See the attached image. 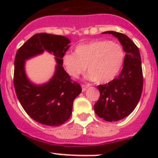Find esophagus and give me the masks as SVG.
Masks as SVG:
<instances>
[{"mask_svg":"<svg viewBox=\"0 0 158 158\" xmlns=\"http://www.w3.org/2000/svg\"><path fill=\"white\" fill-rule=\"evenodd\" d=\"M89 87V85H84V84H82V92H85V90H86V89Z\"/></svg>","mask_w":158,"mask_h":158,"instance_id":"34e87169","label":"esophagus"}]
</instances>
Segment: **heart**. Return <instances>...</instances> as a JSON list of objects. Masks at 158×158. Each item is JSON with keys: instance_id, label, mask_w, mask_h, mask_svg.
I'll return each instance as SVG.
<instances>
[{"instance_id": "obj_1", "label": "heart", "mask_w": 158, "mask_h": 158, "mask_svg": "<svg viewBox=\"0 0 158 158\" xmlns=\"http://www.w3.org/2000/svg\"><path fill=\"white\" fill-rule=\"evenodd\" d=\"M125 52L118 43L107 40H96L79 44L74 53L63 56V65L68 74L78 78L88 70V78L97 83H107L120 71Z\"/></svg>"}]
</instances>
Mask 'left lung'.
Here are the masks:
<instances>
[{
	"mask_svg": "<svg viewBox=\"0 0 158 158\" xmlns=\"http://www.w3.org/2000/svg\"><path fill=\"white\" fill-rule=\"evenodd\" d=\"M118 38L126 52L120 74L105 85H98L100 96L95 113L106 122H116L129 115L138 105L143 89V73L139 49L125 34L106 31Z\"/></svg>",
	"mask_w": 158,
	"mask_h": 158,
	"instance_id": "obj_1",
	"label": "left lung"
}]
</instances>
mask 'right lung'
I'll return each instance as SVG.
<instances>
[{
    "label": "right lung",
    "instance_id": "right-lung-1",
    "mask_svg": "<svg viewBox=\"0 0 158 158\" xmlns=\"http://www.w3.org/2000/svg\"><path fill=\"white\" fill-rule=\"evenodd\" d=\"M70 40L60 35L40 33L33 35L17 50L14 60V85L17 98L31 118L48 126L63 125L71 116L75 98L82 88L73 81L63 67V56ZM47 50L55 56L57 65L54 76L47 84H31L24 71L27 58Z\"/></svg>",
    "mask_w": 158,
    "mask_h": 158
}]
</instances>
